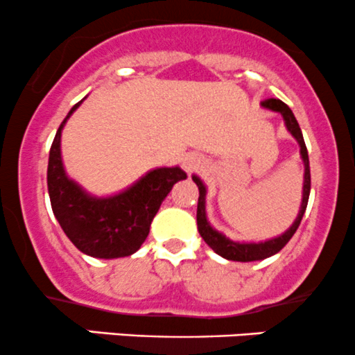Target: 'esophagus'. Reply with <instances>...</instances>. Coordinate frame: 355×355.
<instances>
[{"instance_id": "34e87169", "label": "esophagus", "mask_w": 355, "mask_h": 355, "mask_svg": "<svg viewBox=\"0 0 355 355\" xmlns=\"http://www.w3.org/2000/svg\"><path fill=\"white\" fill-rule=\"evenodd\" d=\"M198 165H200V162L196 157H187L184 159V168L187 171H193L196 168H198Z\"/></svg>"}]
</instances>
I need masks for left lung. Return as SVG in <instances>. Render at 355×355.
Segmentation results:
<instances>
[{
  "label": "left lung",
  "instance_id": "obj_1",
  "mask_svg": "<svg viewBox=\"0 0 355 355\" xmlns=\"http://www.w3.org/2000/svg\"><path fill=\"white\" fill-rule=\"evenodd\" d=\"M261 106L270 109V111L279 112L285 119L286 130L290 131L291 136L298 141L300 145V155H302L303 165H305V175H303V197H302V205H300V212L295 219L291 227L288 231L283 232L282 236L272 237V239L264 241V243H236V241H231L229 237H225L222 232L216 231V229L210 225L207 220V214H205V193H207V189H205L204 182L197 177V175H192V180L196 182L198 187V204H197V229L200 232L202 239L209 244L210 249L217 254L222 256V258L229 261H241V263H249V261H259L266 259L270 256L276 254V252L282 251L283 248L286 246L288 241L293 237L295 232H297L300 222H302L303 214L306 210V204H309L310 197V162H309V151H306L305 139H303L302 130L298 126V121L295 118V114L291 112V109L286 106L283 101L279 99H266L261 103Z\"/></svg>",
  "mask_w": 355,
  "mask_h": 355
}]
</instances>
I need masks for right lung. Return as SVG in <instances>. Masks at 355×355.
I'll return each mask as SVG.
<instances>
[{
  "label": "right lung",
  "mask_w": 355,
  "mask_h": 355,
  "mask_svg": "<svg viewBox=\"0 0 355 355\" xmlns=\"http://www.w3.org/2000/svg\"><path fill=\"white\" fill-rule=\"evenodd\" d=\"M80 103L62 121L50 148L46 185L53 216L65 236L84 254L101 259L131 256L145 243L151 220L171 187L187 178V173L180 166L155 168L116 196L94 197L87 193L67 177L60 155L64 124Z\"/></svg>",
  "instance_id": "add662e5"
}]
</instances>
